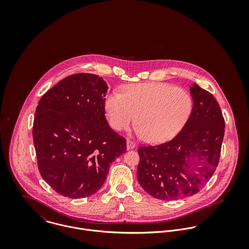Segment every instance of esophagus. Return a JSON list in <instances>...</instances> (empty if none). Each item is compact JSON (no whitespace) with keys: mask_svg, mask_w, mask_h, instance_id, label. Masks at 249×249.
I'll use <instances>...</instances> for the list:
<instances>
[{"mask_svg":"<svg viewBox=\"0 0 249 249\" xmlns=\"http://www.w3.org/2000/svg\"><path fill=\"white\" fill-rule=\"evenodd\" d=\"M135 146H136V143L133 142V141H131V140H127L126 141V147H127V149H132Z\"/></svg>","mask_w":249,"mask_h":249,"instance_id":"34e87169","label":"esophagus"}]
</instances>
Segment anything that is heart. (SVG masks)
Listing matches in <instances>:
<instances>
[{"label": "heart", "mask_w": 249, "mask_h": 249, "mask_svg": "<svg viewBox=\"0 0 249 249\" xmlns=\"http://www.w3.org/2000/svg\"><path fill=\"white\" fill-rule=\"evenodd\" d=\"M105 109L110 126L127 129L136 118L138 135L149 142H162L177 136L188 122L193 101L183 89L166 83L127 85L119 93L109 94Z\"/></svg>", "instance_id": "b5f03b06"}]
</instances>
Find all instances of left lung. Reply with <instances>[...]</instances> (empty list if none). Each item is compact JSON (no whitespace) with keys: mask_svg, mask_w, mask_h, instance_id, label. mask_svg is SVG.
Here are the masks:
<instances>
[{"mask_svg":"<svg viewBox=\"0 0 249 249\" xmlns=\"http://www.w3.org/2000/svg\"><path fill=\"white\" fill-rule=\"evenodd\" d=\"M192 114L171 141L138 148L137 179L155 198L176 200L193 196L212 178L224 136V119L213 95L196 83L190 87Z\"/></svg>","mask_w":249,"mask_h":249,"instance_id":"obj_1","label":"left lung"}]
</instances>
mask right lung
Returning a JSON list of instances; mask_svg holds the SVG:
<instances>
[{"label": "right lung", "mask_w": 249, "mask_h": 249, "mask_svg": "<svg viewBox=\"0 0 249 249\" xmlns=\"http://www.w3.org/2000/svg\"><path fill=\"white\" fill-rule=\"evenodd\" d=\"M107 82L93 73L69 75L43 95L33 137L43 179L59 195L88 197L107 179L109 168L126 151V141L108 124Z\"/></svg>", "instance_id": "right-lung-1"}]
</instances>
